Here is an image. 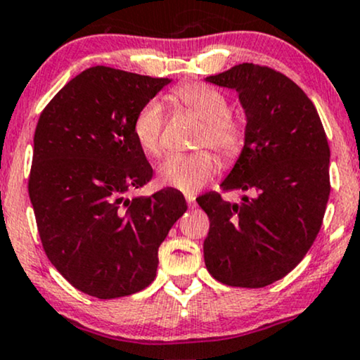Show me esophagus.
Returning a JSON list of instances; mask_svg holds the SVG:
<instances>
[{"label":"esophagus","mask_w":360,"mask_h":360,"mask_svg":"<svg viewBox=\"0 0 360 360\" xmlns=\"http://www.w3.org/2000/svg\"><path fill=\"white\" fill-rule=\"evenodd\" d=\"M187 203H188V207H190V208H195V207H197V202H195V197H190V195L187 197Z\"/></svg>","instance_id":"1"}]
</instances>
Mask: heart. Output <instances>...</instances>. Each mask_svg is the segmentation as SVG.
Returning <instances> with one entry per match:
<instances>
[{
  "instance_id": "obj_1",
  "label": "heart",
  "mask_w": 360,
  "mask_h": 360,
  "mask_svg": "<svg viewBox=\"0 0 360 360\" xmlns=\"http://www.w3.org/2000/svg\"><path fill=\"white\" fill-rule=\"evenodd\" d=\"M173 96L185 108L202 120L203 127L197 136V145H210L227 158L237 157L245 145V125L242 120L229 112V100L217 88L200 82L185 83L175 88ZM162 103L148 100L139 108L131 123L136 143L146 155L158 157L162 153L163 133ZM217 162L210 150H197L192 153H172L158 167L160 180L165 185L193 193L210 181L215 175Z\"/></svg>"
}]
</instances>
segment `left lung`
<instances>
[{
  "mask_svg": "<svg viewBox=\"0 0 360 360\" xmlns=\"http://www.w3.org/2000/svg\"><path fill=\"white\" fill-rule=\"evenodd\" d=\"M205 79L235 88L247 115L245 145L221 190L257 193L240 205L219 192L197 198L210 219L207 270L225 285H270L299 265L322 227L330 193L326 131L302 88L277 70L242 63Z\"/></svg>",
  "mask_w": 360,
  "mask_h": 360,
  "instance_id": "1",
  "label": "left lung"
}]
</instances>
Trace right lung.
Masks as SVG:
<instances>
[{"label":"right lung","mask_w":360,"mask_h":360,"mask_svg":"<svg viewBox=\"0 0 360 360\" xmlns=\"http://www.w3.org/2000/svg\"><path fill=\"white\" fill-rule=\"evenodd\" d=\"M168 78L91 66L39 115L28 193L44 254L75 288L98 299L143 290L158 247L187 210L184 195L128 198L153 176L131 123Z\"/></svg>","instance_id":"obj_1"}]
</instances>
